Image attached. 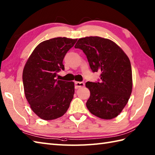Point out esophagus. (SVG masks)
Returning a JSON list of instances; mask_svg holds the SVG:
<instances>
[{"label": "esophagus", "instance_id": "34e87169", "mask_svg": "<svg viewBox=\"0 0 155 155\" xmlns=\"http://www.w3.org/2000/svg\"><path fill=\"white\" fill-rule=\"evenodd\" d=\"M75 84V88L76 89H78L81 87H83L84 86V83L83 82H78V81H75L74 82Z\"/></svg>", "mask_w": 155, "mask_h": 155}]
</instances>
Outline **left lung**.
<instances>
[{
    "label": "left lung",
    "mask_w": 155,
    "mask_h": 155,
    "mask_svg": "<svg viewBox=\"0 0 155 155\" xmlns=\"http://www.w3.org/2000/svg\"><path fill=\"white\" fill-rule=\"evenodd\" d=\"M74 47L83 50L93 72H101V82H87L91 95L86 105L102 119L117 117L132 93V69L122 48L108 38L87 37L78 40Z\"/></svg>",
    "instance_id": "1"
}]
</instances>
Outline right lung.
<instances>
[{"instance_id":"obj_1","label":"right lung","mask_w":155,"mask_h":155,"mask_svg":"<svg viewBox=\"0 0 155 155\" xmlns=\"http://www.w3.org/2000/svg\"><path fill=\"white\" fill-rule=\"evenodd\" d=\"M77 39L57 37L41 42L28 58L22 72L26 98L32 111L43 120L64 115L74 94V82L58 80L62 61Z\"/></svg>"}]
</instances>
